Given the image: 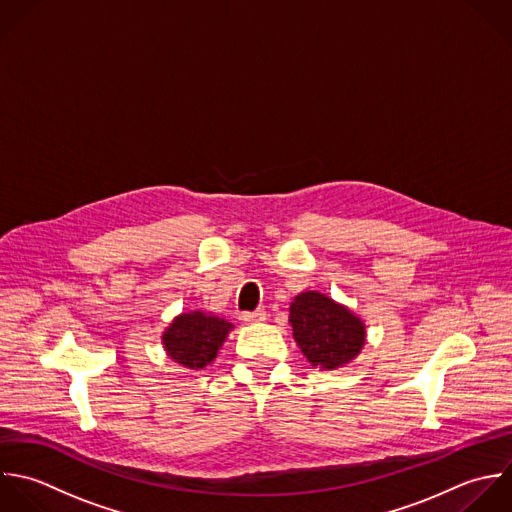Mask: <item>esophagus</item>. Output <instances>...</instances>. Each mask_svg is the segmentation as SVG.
Segmentation results:
<instances>
[{
    "label": "esophagus",
    "mask_w": 512,
    "mask_h": 512,
    "mask_svg": "<svg viewBox=\"0 0 512 512\" xmlns=\"http://www.w3.org/2000/svg\"><path fill=\"white\" fill-rule=\"evenodd\" d=\"M267 319V313L263 311V309H259V311H253V313H241L239 315V321L241 323H261V321H265Z\"/></svg>",
    "instance_id": "esophagus-1"
}]
</instances>
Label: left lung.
<instances>
[{
  "mask_svg": "<svg viewBox=\"0 0 512 512\" xmlns=\"http://www.w3.org/2000/svg\"><path fill=\"white\" fill-rule=\"evenodd\" d=\"M289 323L307 361L325 371L351 363L365 345V323L319 291L295 297Z\"/></svg>",
  "mask_w": 512,
  "mask_h": 512,
  "instance_id": "1",
  "label": "left lung"
}]
</instances>
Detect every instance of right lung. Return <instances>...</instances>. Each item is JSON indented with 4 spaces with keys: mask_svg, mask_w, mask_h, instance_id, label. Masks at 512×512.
<instances>
[{
    "mask_svg": "<svg viewBox=\"0 0 512 512\" xmlns=\"http://www.w3.org/2000/svg\"><path fill=\"white\" fill-rule=\"evenodd\" d=\"M231 329L233 325L225 319L191 311L175 317L161 339L167 355L175 363L199 371L215 361Z\"/></svg>",
    "mask_w": 512,
    "mask_h": 512,
    "instance_id": "right-lung-1",
    "label": "right lung"
}]
</instances>
